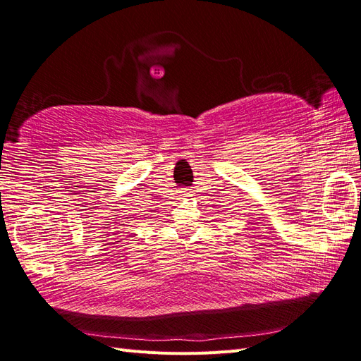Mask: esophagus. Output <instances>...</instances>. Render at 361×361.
Returning a JSON list of instances; mask_svg holds the SVG:
<instances>
[{
    "label": "esophagus",
    "instance_id": "34e87169",
    "mask_svg": "<svg viewBox=\"0 0 361 361\" xmlns=\"http://www.w3.org/2000/svg\"><path fill=\"white\" fill-rule=\"evenodd\" d=\"M183 194H190V191H183Z\"/></svg>",
    "mask_w": 361,
    "mask_h": 361
}]
</instances>
